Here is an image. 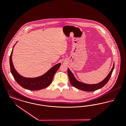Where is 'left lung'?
<instances>
[{"instance_id":"1","label":"left lung","mask_w":126,"mask_h":126,"mask_svg":"<svg viewBox=\"0 0 126 126\" xmlns=\"http://www.w3.org/2000/svg\"><path fill=\"white\" fill-rule=\"evenodd\" d=\"M114 64H113V66L112 69L109 74L107 77L101 82L98 84H84L83 83L79 82L78 80H76V79L74 77L73 74H72V72L70 71V70L68 68L67 69V73H68L70 83L72 84V86H73L74 87H76V88L79 90H82L84 91H87V92H93L101 88L108 83L109 80L110 78L112 73L114 69Z\"/></svg>"}]
</instances>
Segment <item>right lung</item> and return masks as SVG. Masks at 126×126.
<instances>
[{
  "mask_svg": "<svg viewBox=\"0 0 126 126\" xmlns=\"http://www.w3.org/2000/svg\"><path fill=\"white\" fill-rule=\"evenodd\" d=\"M13 50L9 59L10 70L14 78L20 86L27 90L36 91L45 88L50 84L55 74L60 67V63L55 65L41 77L36 78H25L20 75L14 67L12 60Z\"/></svg>",
  "mask_w": 126,
  "mask_h": 126,
  "instance_id": "obj_1",
  "label": "right lung"
}]
</instances>
